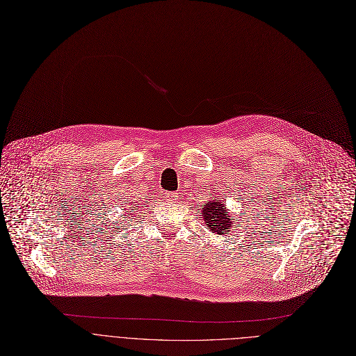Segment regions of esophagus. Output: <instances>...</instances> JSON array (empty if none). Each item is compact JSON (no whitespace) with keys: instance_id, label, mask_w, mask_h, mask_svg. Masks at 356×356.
<instances>
[{"instance_id":"obj_1","label":"esophagus","mask_w":356,"mask_h":356,"mask_svg":"<svg viewBox=\"0 0 356 356\" xmlns=\"http://www.w3.org/2000/svg\"><path fill=\"white\" fill-rule=\"evenodd\" d=\"M178 200V194L177 193H165V201L167 202H174Z\"/></svg>"}]
</instances>
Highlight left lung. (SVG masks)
I'll return each instance as SVG.
<instances>
[{
  "mask_svg": "<svg viewBox=\"0 0 356 356\" xmlns=\"http://www.w3.org/2000/svg\"><path fill=\"white\" fill-rule=\"evenodd\" d=\"M227 207L224 202L211 200L202 207V221L205 225L215 234L222 235L228 234L232 228L234 221L231 220V216L227 213Z\"/></svg>",
  "mask_w": 356,
  "mask_h": 356,
  "instance_id": "obj_1",
  "label": "left lung"
}]
</instances>
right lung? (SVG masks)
<instances>
[{
  "mask_svg": "<svg viewBox=\"0 0 356 356\" xmlns=\"http://www.w3.org/2000/svg\"><path fill=\"white\" fill-rule=\"evenodd\" d=\"M127 212H131V211H127ZM129 215H131V213H128V216H129Z\"/></svg>",
  "mask_w": 356,
  "mask_h": 356,
  "instance_id": "add662e5",
  "label": "right lung"
}]
</instances>
